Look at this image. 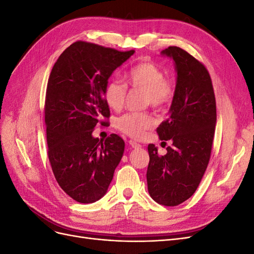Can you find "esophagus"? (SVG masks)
<instances>
[{
	"instance_id": "34e87169",
	"label": "esophagus",
	"mask_w": 254,
	"mask_h": 254,
	"mask_svg": "<svg viewBox=\"0 0 254 254\" xmlns=\"http://www.w3.org/2000/svg\"><path fill=\"white\" fill-rule=\"evenodd\" d=\"M129 145L131 146L132 148H134V149H139V148H141L142 147V145L141 144H139L137 142H135V141H133V140H130L129 141Z\"/></svg>"
}]
</instances>
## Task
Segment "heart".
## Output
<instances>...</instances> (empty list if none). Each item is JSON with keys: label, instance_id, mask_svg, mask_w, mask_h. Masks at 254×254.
<instances>
[{"label": "heart", "instance_id": "1", "mask_svg": "<svg viewBox=\"0 0 254 254\" xmlns=\"http://www.w3.org/2000/svg\"><path fill=\"white\" fill-rule=\"evenodd\" d=\"M127 88L142 90L143 103L156 109H163L170 106L175 96L174 82L165 78L164 72L149 61H142L131 66L124 74V84L111 80L104 90L105 101L111 109L120 110L124 106ZM156 125V119L149 112H129L120 117L115 126L121 132L132 137H141L146 130Z\"/></svg>", "mask_w": 254, "mask_h": 254}]
</instances>
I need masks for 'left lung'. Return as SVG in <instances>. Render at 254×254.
<instances>
[{
	"label": "left lung",
	"mask_w": 254,
	"mask_h": 254,
	"mask_svg": "<svg viewBox=\"0 0 254 254\" xmlns=\"http://www.w3.org/2000/svg\"><path fill=\"white\" fill-rule=\"evenodd\" d=\"M162 55L173 58L176 65V92L170 117L160 124L161 141L173 145L160 156L148 145L147 186L156 202L178 205L193 195L209 164L216 125V101L206 67L178 47H168Z\"/></svg>",
	"instance_id": "left-lung-1"
}]
</instances>
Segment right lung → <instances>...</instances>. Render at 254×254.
Listing matches in <instances>:
<instances>
[{"instance_id":"1","label":"right lung","mask_w":254,"mask_h":254,"mask_svg":"<svg viewBox=\"0 0 254 254\" xmlns=\"http://www.w3.org/2000/svg\"><path fill=\"white\" fill-rule=\"evenodd\" d=\"M133 53L76 41L52 68L44 105L48 155L59 187L77 202H95L106 194L124 153L118 134L102 141L92 132L108 124L105 87Z\"/></svg>"}]
</instances>
